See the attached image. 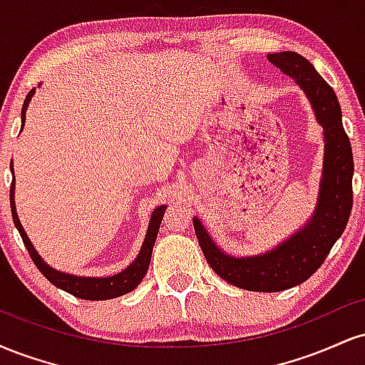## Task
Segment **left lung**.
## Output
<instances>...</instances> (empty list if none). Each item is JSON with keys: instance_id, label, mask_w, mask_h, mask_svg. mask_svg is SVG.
<instances>
[{"instance_id": "1", "label": "left lung", "mask_w": 365, "mask_h": 365, "mask_svg": "<svg viewBox=\"0 0 365 365\" xmlns=\"http://www.w3.org/2000/svg\"><path fill=\"white\" fill-rule=\"evenodd\" d=\"M276 68L293 78L307 96L314 116L322 127L324 154L312 216L282 244L257 255L225 252L194 216V230L204 257L225 282L250 292H282L304 283L324 262L331 247L341 237L351 212L354 156L341 123L336 94L316 72L311 61L295 51L267 54Z\"/></svg>"}]
</instances>
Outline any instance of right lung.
<instances>
[{"instance_id": "1", "label": "right lung", "mask_w": 365, "mask_h": 365, "mask_svg": "<svg viewBox=\"0 0 365 365\" xmlns=\"http://www.w3.org/2000/svg\"><path fill=\"white\" fill-rule=\"evenodd\" d=\"M36 94V87L27 94L25 98L24 106H22V128L25 125V113H27L29 103H31L32 96ZM10 170L14 173V161L10 163ZM10 207H11V216H14V223L19 230L20 237H22L25 247H27L29 254H31L32 261L37 266V269L43 273L46 278L51 282L54 287L61 288V290L72 293L73 297L83 300H110L116 299V297L125 295V293L135 290L139 287L142 279H144L145 273L149 269L150 255H153V247L156 242L159 225H161L163 216H165L166 206H158L150 212V220L148 225V232H145V238L142 242V247L137 254V257L128 264L125 269H121L120 273L111 274V276H77L72 273H63L60 269H54L53 266H49L48 262L41 257L39 252L36 250V247L32 245V242L29 240L27 233H25L22 223H20L19 215H16V206H15V173H14V182H11L10 188Z\"/></svg>"}]
</instances>
